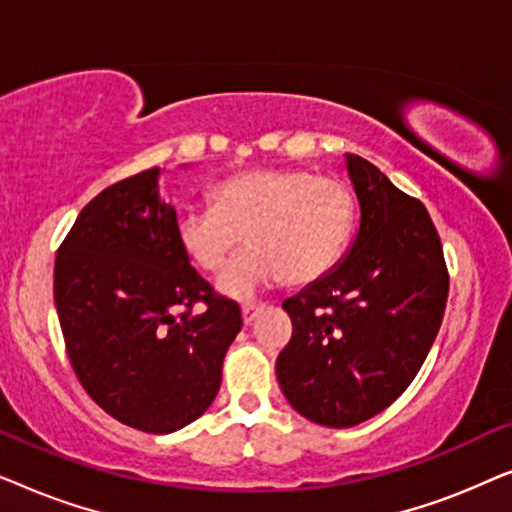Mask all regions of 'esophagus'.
I'll use <instances>...</instances> for the list:
<instances>
[{
	"instance_id": "1",
	"label": "esophagus",
	"mask_w": 512,
	"mask_h": 512,
	"mask_svg": "<svg viewBox=\"0 0 512 512\" xmlns=\"http://www.w3.org/2000/svg\"><path fill=\"white\" fill-rule=\"evenodd\" d=\"M263 307L261 305H242V319H244V324H251V321H254L256 317H258V312H261Z\"/></svg>"
}]
</instances>
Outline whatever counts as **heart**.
Wrapping results in <instances>:
<instances>
[{
    "label": "heart",
    "instance_id": "obj_1",
    "mask_svg": "<svg viewBox=\"0 0 512 512\" xmlns=\"http://www.w3.org/2000/svg\"><path fill=\"white\" fill-rule=\"evenodd\" d=\"M356 198L345 181L298 167H256L214 186L212 205L181 207L174 219L179 247L200 270L214 272L247 237L216 279L233 300H251L286 277L307 284L345 254Z\"/></svg>",
    "mask_w": 512,
    "mask_h": 512
}]
</instances>
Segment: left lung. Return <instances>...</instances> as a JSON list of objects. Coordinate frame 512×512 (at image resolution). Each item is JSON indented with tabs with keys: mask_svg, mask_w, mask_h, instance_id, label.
<instances>
[{
	"mask_svg": "<svg viewBox=\"0 0 512 512\" xmlns=\"http://www.w3.org/2000/svg\"><path fill=\"white\" fill-rule=\"evenodd\" d=\"M361 223L352 249L282 307L293 321L277 380L300 415L347 429L408 389L436 340L450 275L422 202L347 153Z\"/></svg>",
	"mask_w": 512,
	"mask_h": 512,
	"instance_id": "obj_1",
	"label": "left lung"
}]
</instances>
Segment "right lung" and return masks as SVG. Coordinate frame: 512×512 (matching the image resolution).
Returning <instances> with one entry per match:
<instances>
[{
    "instance_id": "right-lung-1",
    "label": "right lung",
    "mask_w": 512,
    "mask_h": 512,
    "mask_svg": "<svg viewBox=\"0 0 512 512\" xmlns=\"http://www.w3.org/2000/svg\"><path fill=\"white\" fill-rule=\"evenodd\" d=\"M158 177L151 167L81 209L55 256L53 296L88 396L132 429L172 433L219 394L242 312L191 268Z\"/></svg>"
}]
</instances>
